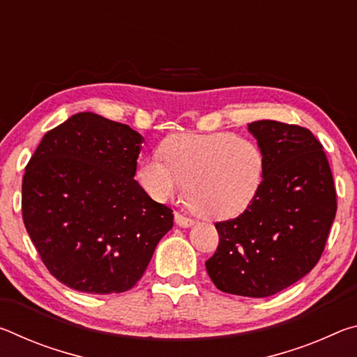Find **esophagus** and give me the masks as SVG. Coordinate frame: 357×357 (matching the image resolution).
<instances>
[{
	"mask_svg": "<svg viewBox=\"0 0 357 357\" xmlns=\"http://www.w3.org/2000/svg\"><path fill=\"white\" fill-rule=\"evenodd\" d=\"M174 222H176V225L184 227V228L192 227L193 223H195V220H193V219H189V217H185V215L179 214V213H174Z\"/></svg>",
	"mask_w": 357,
	"mask_h": 357,
	"instance_id": "esophagus-1",
	"label": "esophagus"
}]
</instances>
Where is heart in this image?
<instances>
[{
	"label": "heart",
	"instance_id": "1",
	"mask_svg": "<svg viewBox=\"0 0 357 357\" xmlns=\"http://www.w3.org/2000/svg\"><path fill=\"white\" fill-rule=\"evenodd\" d=\"M160 153L138 167V181L151 197L167 202L184 190L197 214L229 219L243 214L261 189L266 157L257 142L231 132L174 134Z\"/></svg>",
	"mask_w": 357,
	"mask_h": 357
}]
</instances>
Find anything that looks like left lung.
I'll return each mask as SVG.
<instances>
[{
	"label": "left lung",
	"mask_w": 357,
	"mask_h": 357,
	"mask_svg": "<svg viewBox=\"0 0 357 357\" xmlns=\"http://www.w3.org/2000/svg\"><path fill=\"white\" fill-rule=\"evenodd\" d=\"M249 132L266 157L261 189L236 219L215 223L219 245L206 271L223 293L266 298L315 268L337 193L323 144L309 129L263 119Z\"/></svg>",
	"instance_id": "1"
}]
</instances>
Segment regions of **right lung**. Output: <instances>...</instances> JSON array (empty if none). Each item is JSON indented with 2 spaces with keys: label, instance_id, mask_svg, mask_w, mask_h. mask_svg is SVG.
Listing matches in <instances>:
<instances>
[{
  "label": "right lung",
  "instance_id": "1",
  "mask_svg": "<svg viewBox=\"0 0 357 357\" xmlns=\"http://www.w3.org/2000/svg\"><path fill=\"white\" fill-rule=\"evenodd\" d=\"M143 137L91 112L48 130L25 168L22 215L50 274L91 294L142 279L173 211L134 179Z\"/></svg>",
  "mask_w": 357,
  "mask_h": 357
}]
</instances>
